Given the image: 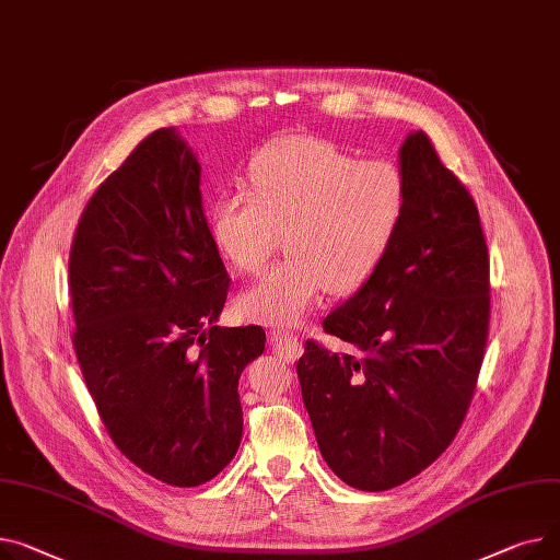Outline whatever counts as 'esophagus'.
<instances>
[{"label":"esophagus","instance_id":"1","mask_svg":"<svg viewBox=\"0 0 560 560\" xmlns=\"http://www.w3.org/2000/svg\"><path fill=\"white\" fill-rule=\"evenodd\" d=\"M270 345H272V351H277L285 362H294L304 351L302 340L296 338L292 330H285V328H275L270 332Z\"/></svg>","mask_w":560,"mask_h":560}]
</instances>
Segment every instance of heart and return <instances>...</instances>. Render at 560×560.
I'll return each mask as SVG.
<instances>
[{"mask_svg": "<svg viewBox=\"0 0 560 560\" xmlns=\"http://www.w3.org/2000/svg\"><path fill=\"white\" fill-rule=\"evenodd\" d=\"M249 191H222L209 228L220 254L256 275L283 236L285 258L241 294L264 324L302 319L322 296L355 292L381 268L409 211V182L389 160H362L317 137H285L260 151Z\"/></svg>", "mask_w": 560, "mask_h": 560, "instance_id": "b5f03b06", "label": "heart"}]
</instances>
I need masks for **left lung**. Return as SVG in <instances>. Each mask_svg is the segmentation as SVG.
I'll return each mask as SVG.
<instances>
[{
    "label": "left lung",
    "mask_w": 560,
    "mask_h": 560,
    "mask_svg": "<svg viewBox=\"0 0 560 560\" xmlns=\"http://www.w3.org/2000/svg\"><path fill=\"white\" fill-rule=\"evenodd\" d=\"M400 168L409 211L394 247L324 319L355 353L308 340L296 362L319 453L360 491L400 487L448 448L489 340V247L472 196L423 130L407 135Z\"/></svg>",
    "instance_id": "8db88e82"
}]
</instances>
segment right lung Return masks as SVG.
I'll use <instances>...</instances> for the list:
<instances>
[{
	"label": "right lung",
	"mask_w": 560,
	"mask_h": 560,
	"mask_svg": "<svg viewBox=\"0 0 560 560\" xmlns=\"http://www.w3.org/2000/svg\"><path fill=\"white\" fill-rule=\"evenodd\" d=\"M230 275L209 232L200 164L171 128L94 191L69 252L71 342L98 417L143 472L191 489L241 445L238 378L260 326H215Z\"/></svg>",
	"instance_id": "obj_1"
}]
</instances>
